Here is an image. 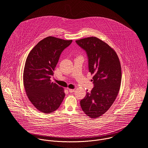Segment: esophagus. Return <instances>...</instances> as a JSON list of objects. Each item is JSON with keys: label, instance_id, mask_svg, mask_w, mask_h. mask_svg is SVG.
<instances>
[{"label": "esophagus", "instance_id": "obj_1", "mask_svg": "<svg viewBox=\"0 0 148 148\" xmlns=\"http://www.w3.org/2000/svg\"><path fill=\"white\" fill-rule=\"evenodd\" d=\"M68 90L70 93H73L75 92V89H68Z\"/></svg>", "mask_w": 148, "mask_h": 148}]
</instances>
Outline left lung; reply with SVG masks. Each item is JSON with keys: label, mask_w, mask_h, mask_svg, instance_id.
<instances>
[{"label": "left lung", "mask_w": 148, "mask_h": 148, "mask_svg": "<svg viewBox=\"0 0 148 148\" xmlns=\"http://www.w3.org/2000/svg\"><path fill=\"white\" fill-rule=\"evenodd\" d=\"M76 42L86 52L89 71L93 75L94 87L86 92L80 106L88 116L96 119L104 114L117 97L121 82V64L114 50L96 37Z\"/></svg>", "instance_id": "obj_1"}]
</instances>
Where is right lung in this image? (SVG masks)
I'll return each mask as SVG.
<instances>
[{
  "instance_id": "right-lung-1",
  "label": "right lung",
  "mask_w": 148,
  "mask_h": 148,
  "mask_svg": "<svg viewBox=\"0 0 148 148\" xmlns=\"http://www.w3.org/2000/svg\"><path fill=\"white\" fill-rule=\"evenodd\" d=\"M72 40L48 36L38 42L26 59L23 83L26 94L35 107L44 113L57 110L65 97L64 88L51 82L64 49Z\"/></svg>"
}]
</instances>
